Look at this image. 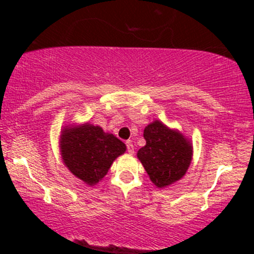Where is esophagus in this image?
Wrapping results in <instances>:
<instances>
[{
	"label": "esophagus",
	"mask_w": 254,
	"mask_h": 254,
	"mask_svg": "<svg viewBox=\"0 0 254 254\" xmlns=\"http://www.w3.org/2000/svg\"><path fill=\"white\" fill-rule=\"evenodd\" d=\"M127 152L129 153H134V145H132V142H130V141H127Z\"/></svg>",
	"instance_id": "1"
}]
</instances>
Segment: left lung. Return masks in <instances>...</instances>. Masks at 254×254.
Returning a JSON list of instances; mask_svg holds the SVG:
<instances>
[{
    "label": "left lung",
    "instance_id": "left-lung-1",
    "mask_svg": "<svg viewBox=\"0 0 254 254\" xmlns=\"http://www.w3.org/2000/svg\"><path fill=\"white\" fill-rule=\"evenodd\" d=\"M146 145L137 151V158L158 188L179 181L188 171L193 146L178 130H172L155 120L143 130Z\"/></svg>",
    "mask_w": 254,
    "mask_h": 254
}]
</instances>
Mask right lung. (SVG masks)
Masks as SVG:
<instances>
[{
  "label": "right lung",
  "instance_id": "1",
  "mask_svg": "<svg viewBox=\"0 0 254 254\" xmlns=\"http://www.w3.org/2000/svg\"><path fill=\"white\" fill-rule=\"evenodd\" d=\"M63 161L72 175L88 186L98 183L108 173L113 161L127 146L101 127L86 124L66 127L60 136Z\"/></svg>",
  "mask_w": 254,
  "mask_h": 254
}]
</instances>
